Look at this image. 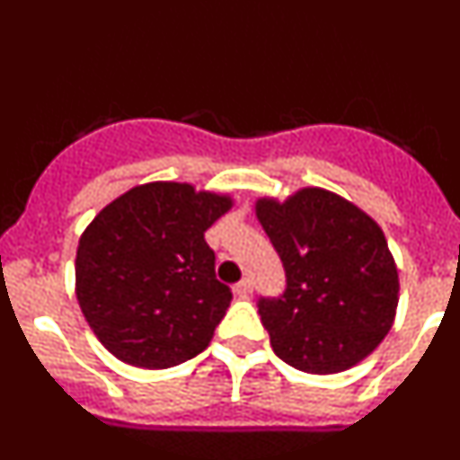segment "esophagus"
Segmentation results:
<instances>
[{
    "label": "esophagus",
    "mask_w": 460,
    "mask_h": 460,
    "mask_svg": "<svg viewBox=\"0 0 460 460\" xmlns=\"http://www.w3.org/2000/svg\"><path fill=\"white\" fill-rule=\"evenodd\" d=\"M251 290H253V283H251V279H242L237 286H234V295L237 296H249Z\"/></svg>",
    "instance_id": "34e87169"
}]
</instances>
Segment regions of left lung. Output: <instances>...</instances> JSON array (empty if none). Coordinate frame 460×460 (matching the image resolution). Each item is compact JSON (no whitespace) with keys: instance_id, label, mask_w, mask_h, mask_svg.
<instances>
[{"instance_id":"8db88e82","label":"left lung","mask_w":460,"mask_h":460,"mask_svg":"<svg viewBox=\"0 0 460 460\" xmlns=\"http://www.w3.org/2000/svg\"><path fill=\"white\" fill-rule=\"evenodd\" d=\"M255 214L286 270L283 295L258 299L276 355L320 376L371 355L398 304V271L380 226L323 189L283 205L265 198Z\"/></svg>"}]
</instances>
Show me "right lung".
<instances>
[{
    "label": "right lung",
    "mask_w": 460,
    "mask_h": 460,
    "mask_svg": "<svg viewBox=\"0 0 460 460\" xmlns=\"http://www.w3.org/2000/svg\"><path fill=\"white\" fill-rule=\"evenodd\" d=\"M230 207L227 195L156 181L89 223L75 255V295L117 359L170 368L209 345L233 292L217 279L205 233Z\"/></svg>",
    "instance_id": "add662e5"
}]
</instances>
